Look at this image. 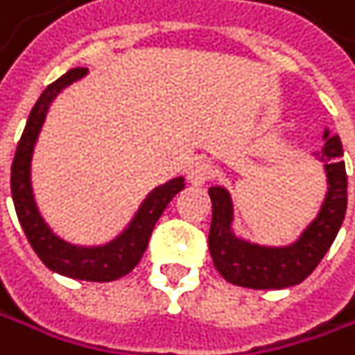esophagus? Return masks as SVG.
<instances>
[{"instance_id":"esophagus-1","label":"esophagus","mask_w":355,"mask_h":355,"mask_svg":"<svg viewBox=\"0 0 355 355\" xmlns=\"http://www.w3.org/2000/svg\"><path fill=\"white\" fill-rule=\"evenodd\" d=\"M211 175H213V167L202 159L192 161V165L188 167V182L194 186H202L207 180H211Z\"/></svg>"}]
</instances>
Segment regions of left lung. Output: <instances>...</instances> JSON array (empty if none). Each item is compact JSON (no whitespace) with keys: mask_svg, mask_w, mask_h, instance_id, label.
Here are the masks:
<instances>
[{"mask_svg":"<svg viewBox=\"0 0 355 355\" xmlns=\"http://www.w3.org/2000/svg\"><path fill=\"white\" fill-rule=\"evenodd\" d=\"M324 146L314 157L324 165L327 194L318 215L309 221L299 239L284 247H268L239 236L234 224L232 194L224 186H211L213 205L209 253L213 266L228 282L247 288H286L303 282L316 270L331 249L347 209V175L339 136L324 129Z\"/></svg>","mask_w":355,"mask_h":355,"instance_id":"obj_1","label":"left lung"}]
</instances>
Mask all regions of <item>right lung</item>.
<instances>
[{
  "instance_id": "1",
  "label": "right lung",
  "mask_w": 355,
  "mask_h": 355,
  "mask_svg": "<svg viewBox=\"0 0 355 355\" xmlns=\"http://www.w3.org/2000/svg\"><path fill=\"white\" fill-rule=\"evenodd\" d=\"M85 75L87 69H73L43 89V94L39 96L26 119L22 138L16 146L10 184H12V200L16 207L18 221L33 251L39 255L43 263L52 272L75 280L110 282L129 274L138 266V261L142 259L148 247L157 219L163 215L169 200L180 190H184V178L182 175L173 178L150 190L148 196L138 207V211L134 213V217H131L127 228L104 245H92V247L73 245L60 239L58 234H54V230L46 224V219L41 217L39 207L35 202L33 184H31V161L52 102L62 89L83 79Z\"/></svg>"
}]
</instances>
